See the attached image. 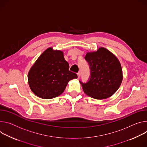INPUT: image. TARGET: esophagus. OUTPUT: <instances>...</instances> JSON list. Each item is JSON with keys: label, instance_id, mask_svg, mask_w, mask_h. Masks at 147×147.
<instances>
[{"label": "esophagus", "instance_id": "1", "mask_svg": "<svg viewBox=\"0 0 147 147\" xmlns=\"http://www.w3.org/2000/svg\"><path fill=\"white\" fill-rule=\"evenodd\" d=\"M77 75H78V78L79 79L80 78V72H78L77 73Z\"/></svg>", "mask_w": 147, "mask_h": 147}]
</instances>
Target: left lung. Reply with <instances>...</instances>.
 Masks as SVG:
<instances>
[{"mask_svg": "<svg viewBox=\"0 0 147 147\" xmlns=\"http://www.w3.org/2000/svg\"><path fill=\"white\" fill-rule=\"evenodd\" d=\"M85 59L89 65L90 77L86 83L79 81L84 92L96 99L112 96L119 88L123 79L118 59L103 47L96 52L88 53Z\"/></svg>", "mask_w": 147, "mask_h": 147, "instance_id": "8db88e82", "label": "left lung"}]
</instances>
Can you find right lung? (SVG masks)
<instances>
[{
  "mask_svg": "<svg viewBox=\"0 0 147 147\" xmlns=\"http://www.w3.org/2000/svg\"><path fill=\"white\" fill-rule=\"evenodd\" d=\"M63 53L49 48L40 56L28 74L30 88L36 96L50 99L62 94L69 81L77 78L69 71Z\"/></svg>",
  "mask_w": 147,
  "mask_h": 147,
  "instance_id": "obj_1",
  "label": "right lung"
}]
</instances>
